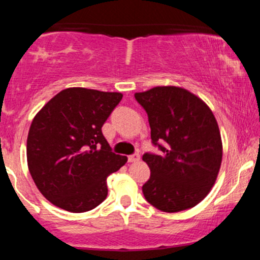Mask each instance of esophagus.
I'll return each mask as SVG.
<instances>
[{
	"label": "esophagus",
	"mask_w": 260,
	"mask_h": 260,
	"mask_svg": "<svg viewBox=\"0 0 260 260\" xmlns=\"http://www.w3.org/2000/svg\"><path fill=\"white\" fill-rule=\"evenodd\" d=\"M140 160V155L139 154H133V155H129V161L130 163H135V161Z\"/></svg>",
	"instance_id": "esophagus-1"
}]
</instances>
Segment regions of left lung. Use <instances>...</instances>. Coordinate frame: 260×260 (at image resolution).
<instances>
[{"instance_id": "obj_1", "label": "left lung", "mask_w": 260, "mask_h": 260, "mask_svg": "<svg viewBox=\"0 0 260 260\" xmlns=\"http://www.w3.org/2000/svg\"><path fill=\"white\" fill-rule=\"evenodd\" d=\"M148 114L151 140L161 155L144 154L150 178L143 186L146 201L163 212L199 205L211 191L222 160L220 129L210 107L192 92L158 86L136 92ZM158 141H166V148Z\"/></svg>"}]
</instances>
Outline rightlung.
<instances>
[{"instance_id":"obj_1","label":"right lung","mask_w":260,"mask_h":260,"mask_svg":"<svg viewBox=\"0 0 260 260\" xmlns=\"http://www.w3.org/2000/svg\"><path fill=\"white\" fill-rule=\"evenodd\" d=\"M121 99L120 92L71 87L35 115L27 135V167L54 206L78 214L107 197V177L127 158L112 153L101 127Z\"/></svg>"}]
</instances>
